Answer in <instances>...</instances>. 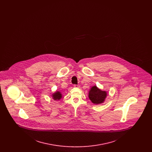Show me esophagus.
<instances>
[{
  "mask_svg": "<svg viewBox=\"0 0 152 152\" xmlns=\"http://www.w3.org/2000/svg\"><path fill=\"white\" fill-rule=\"evenodd\" d=\"M74 87H76V88H80V86L79 85V84H77V85L75 84V85H74Z\"/></svg>",
  "mask_w": 152,
  "mask_h": 152,
  "instance_id": "obj_1",
  "label": "esophagus"
}]
</instances>
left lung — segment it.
I'll use <instances>...</instances> for the list:
<instances>
[{
  "instance_id": "obj_1",
  "label": "left lung",
  "mask_w": 152,
  "mask_h": 152,
  "mask_svg": "<svg viewBox=\"0 0 152 152\" xmlns=\"http://www.w3.org/2000/svg\"><path fill=\"white\" fill-rule=\"evenodd\" d=\"M107 96V92L101 91L96 86L92 87L89 92V98L94 104L102 103Z\"/></svg>"
}]
</instances>
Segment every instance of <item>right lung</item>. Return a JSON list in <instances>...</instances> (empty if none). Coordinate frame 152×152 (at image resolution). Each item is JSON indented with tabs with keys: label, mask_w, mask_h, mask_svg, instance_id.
<instances>
[{
	"label": "right lung",
	"mask_w": 152,
	"mask_h": 152,
	"mask_svg": "<svg viewBox=\"0 0 152 152\" xmlns=\"http://www.w3.org/2000/svg\"><path fill=\"white\" fill-rule=\"evenodd\" d=\"M52 97H53V99L54 100H60L62 96H61V94L60 92L57 91V92H56L55 93H54L53 94H52Z\"/></svg>",
	"instance_id": "obj_1"
}]
</instances>
